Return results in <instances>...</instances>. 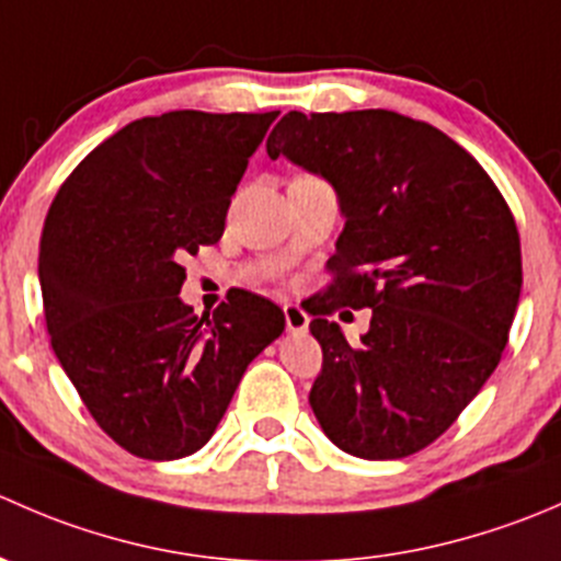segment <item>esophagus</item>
I'll use <instances>...</instances> for the list:
<instances>
[{
	"instance_id": "1",
	"label": "esophagus",
	"mask_w": 561,
	"mask_h": 561,
	"mask_svg": "<svg viewBox=\"0 0 561 561\" xmlns=\"http://www.w3.org/2000/svg\"><path fill=\"white\" fill-rule=\"evenodd\" d=\"M285 325L290 333H304L309 328V314L298 304H285Z\"/></svg>"
}]
</instances>
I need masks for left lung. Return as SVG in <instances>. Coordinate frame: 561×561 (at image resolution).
Returning <instances> with one entry per match:
<instances>
[{"mask_svg": "<svg viewBox=\"0 0 561 561\" xmlns=\"http://www.w3.org/2000/svg\"><path fill=\"white\" fill-rule=\"evenodd\" d=\"M265 149L322 175L344 217L336 279L309 312L317 423L350 456L417 454L500 364L522 296L516 219L472 154L393 111H290ZM342 306L373 309L358 345L327 320Z\"/></svg>", "mask_w": 561, "mask_h": 561, "instance_id": "left-lung-1", "label": "left lung"}]
</instances>
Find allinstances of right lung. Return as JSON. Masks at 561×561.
I'll list each match as a JSON object with an SVG mask.
<instances>
[{
  "label": "right lung",
  "mask_w": 561,
  "mask_h": 561,
  "mask_svg": "<svg viewBox=\"0 0 561 561\" xmlns=\"http://www.w3.org/2000/svg\"><path fill=\"white\" fill-rule=\"evenodd\" d=\"M279 111H171L127 124L56 192L39 239L50 347L100 428L151 461L211 439L247 366L285 331L268 298L197 317L181 260L217 244Z\"/></svg>",
  "instance_id": "add662e5"
}]
</instances>
